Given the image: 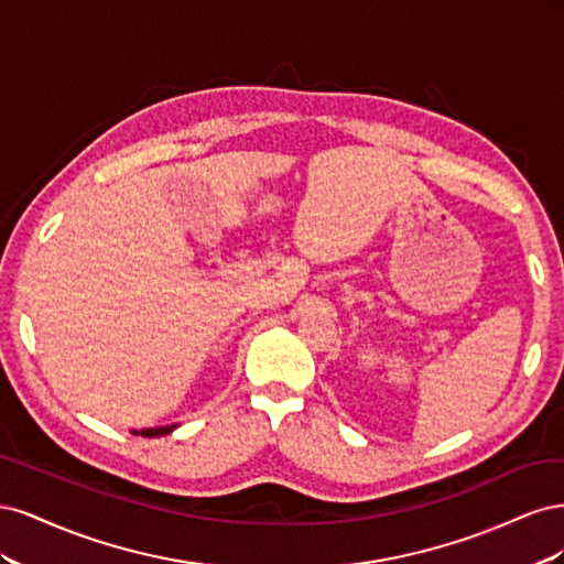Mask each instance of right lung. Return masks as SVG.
Listing matches in <instances>:
<instances>
[{
  "instance_id": "obj_1",
  "label": "right lung",
  "mask_w": 564,
  "mask_h": 564,
  "mask_svg": "<svg viewBox=\"0 0 564 564\" xmlns=\"http://www.w3.org/2000/svg\"><path fill=\"white\" fill-rule=\"evenodd\" d=\"M176 429V425H164V429H145V431H141V433H135V435H143V437H162V435H169Z\"/></svg>"
}]
</instances>
